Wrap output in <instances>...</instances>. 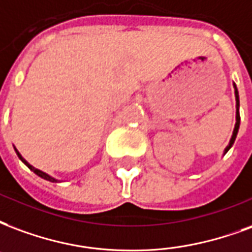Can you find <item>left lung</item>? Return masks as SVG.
<instances>
[{"label": "left lung", "instance_id": "left-lung-1", "mask_svg": "<svg viewBox=\"0 0 252 252\" xmlns=\"http://www.w3.org/2000/svg\"><path fill=\"white\" fill-rule=\"evenodd\" d=\"M234 88H235V100H236V123H235V128H234V132H232V136H231V140L228 143V145L225 147L224 154L225 155L228 152L232 144H234V141L236 139V135H238V131H239V126H240V115H239V93H238V89H236V85L234 84Z\"/></svg>", "mask_w": 252, "mask_h": 252}]
</instances>
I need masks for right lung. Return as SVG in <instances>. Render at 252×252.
Returning <instances> with one entry per match:
<instances>
[{
    "mask_svg": "<svg viewBox=\"0 0 252 252\" xmlns=\"http://www.w3.org/2000/svg\"><path fill=\"white\" fill-rule=\"evenodd\" d=\"M14 151H16L17 156H18V158H20V160H21L22 163L25 164V165H27L28 168L31 169V171H33V172L36 173V175H38V176H40V178L45 179V180H48V182H53V183H57V182H59V180H57V179L52 178V176H50V175H48V173L42 172V171H40V169H37L36 167H33V165H31V164L28 163L27 160H25V159H24V158H22L21 154H20V152H18V151H17L16 147H14Z\"/></svg>",
    "mask_w": 252,
    "mask_h": 252,
    "instance_id": "1",
    "label": "right lung"
}]
</instances>
